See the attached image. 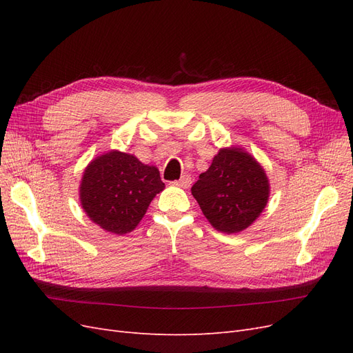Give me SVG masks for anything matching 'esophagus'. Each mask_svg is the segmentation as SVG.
<instances>
[{"label":"esophagus","mask_w":353,"mask_h":353,"mask_svg":"<svg viewBox=\"0 0 353 353\" xmlns=\"http://www.w3.org/2000/svg\"><path fill=\"white\" fill-rule=\"evenodd\" d=\"M190 184H191V176L190 175L181 176L178 181H175V183H174V185H176L179 188H188Z\"/></svg>","instance_id":"34e87169"}]
</instances>
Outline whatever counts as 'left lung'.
Masks as SVG:
<instances>
[{"instance_id": "obj_1", "label": "left lung", "mask_w": 353, "mask_h": 353, "mask_svg": "<svg viewBox=\"0 0 353 353\" xmlns=\"http://www.w3.org/2000/svg\"><path fill=\"white\" fill-rule=\"evenodd\" d=\"M270 191V179L261 163L234 145L221 148L191 187L210 225L225 234L249 228L263 212Z\"/></svg>"}]
</instances>
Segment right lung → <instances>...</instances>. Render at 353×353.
Instances as JSON below:
<instances>
[{"label": "right lung", "instance_id": "obj_1", "mask_svg": "<svg viewBox=\"0 0 353 353\" xmlns=\"http://www.w3.org/2000/svg\"><path fill=\"white\" fill-rule=\"evenodd\" d=\"M163 188L156 166L144 165L134 154L110 150L85 168L79 201L95 225L123 236L135 230Z\"/></svg>", "mask_w": 353, "mask_h": 353}]
</instances>
